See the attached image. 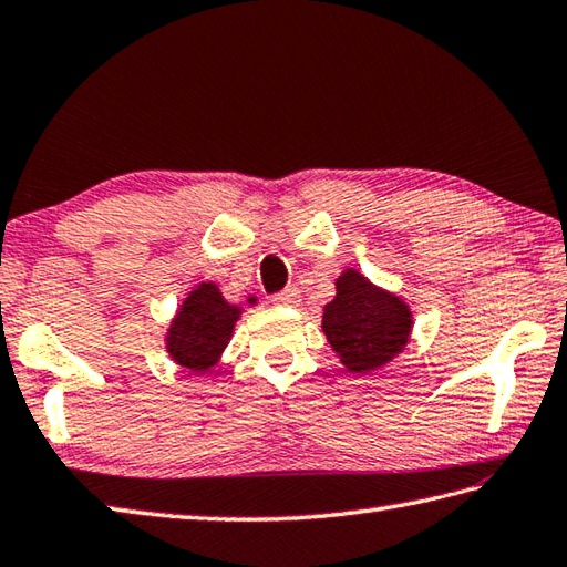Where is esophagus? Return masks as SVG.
Returning <instances> with one entry per match:
<instances>
[{
  "label": "esophagus",
  "mask_w": 567,
  "mask_h": 567,
  "mask_svg": "<svg viewBox=\"0 0 567 567\" xmlns=\"http://www.w3.org/2000/svg\"><path fill=\"white\" fill-rule=\"evenodd\" d=\"M272 305H277V307H295V305H299V290H297V287H287V290L272 295Z\"/></svg>",
  "instance_id": "34e87169"
}]
</instances>
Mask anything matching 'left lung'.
Instances as JSON below:
<instances>
[{
	"label": "left lung",
	"mask_w": 567,
	"mask_h": 567,
	"mask_svg": "<svg viewBox=\"0 0 567 567\" xmlns=\"http://www.w3.org/2000/svg\"><path fill=\"white\" fill-rule=\"evenodd\" d=\"M321 329L351 373L381 369L408 343L413 317L401 297L383 292L357 270H343Z\"/></svg>",
	"instance_id": "left-lung-1"
}]
</instances>
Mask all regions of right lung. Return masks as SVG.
I'll list each match as a JSON object with an SVG mask.
<instances>
[{"label":"right lung","instance_id":"add662e5","mask_svg":"<svg viewBox=\"0 0 567 567\" xmlns=\"http://www.w3.org/2000/svg\"><path fill=\"white\" fill-rule=\"evenodd\" d=\"M240 309L228 305L214 282H202L186 297L166 334L169 357L188 371H208L230 341Z\"/></svg>","mask_w":567,"mask_h":567}]
</instances>
